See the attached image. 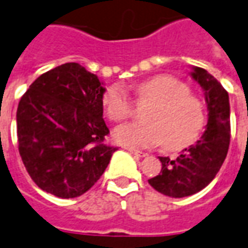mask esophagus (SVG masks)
<instances>
[{
    "label": "esophagus",
    "mask_w": 248,
    "mask_h": 248,
    "mask_svg": "<svg viewBox=\"0 0 248 248\" xmlns=\"http://www.w3.org/2000/svg\"><path fill=\"white\" fill-rule=\"evenodd\" d=\"M129 152V154H132V155L135 156H139V157H143V156H145V154L144 152H140V151H138V149H135V148H125Z\"/></svg>",
    "instance_id": "34e87169"
}]
</instances>
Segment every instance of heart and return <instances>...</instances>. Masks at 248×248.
Masks as SVG:
<instances>
[{
    "instance_id": "b5f03b06",
    "label": "heart",
    "mask_w": 248,
    "mask_h": 248,
    "mask_svg": "<svg viewBox=\"0 0 248 248\" xmlns=\"http://www.w3.org/2000/svg\"><path fill=\"white\" fill-rule=\"evenodd\" d=\"M139 104H151L144 110L145 121L116 128V143L131 148H149L157 144L168 151L188 147L205 125L204 105L189 93L183 81L168 75L154 76L135 88ZM103 108L115 123L132 115V101L120 85H112L103 94Z\"/></svg>"
}]
</instances>
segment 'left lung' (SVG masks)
I'll return each mask as SVG.
<instances>
[{
    "instance_id": "obj_1",
    "label": "left lung",
    "mask_w": 248,
    "mask_h": 248,
    "mask_svg": "<svg viewBox=\"0 0 248 248\" xmlns=\"http://www.w3.org/2000/svg\"><path fill=\"white\" fill-rule=\"evenodd\" d=\"M191 77L204 92L208 120L200 139L176 157H163L159 175L149 179L154 188L171 198H186L211 183L227 156L230 145V100L227 91L208 72L192 66Z\"/></svg>"
}]
</instances>
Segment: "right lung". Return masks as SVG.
I'll return each mask as SVG.
<instances>
[{
	"label": "right lung",
	"mask_w": 248,
	"mask_h": 248,
	"mask_svg": "<svg viewBox=\"0 0 248 248\" xmlns=\"http://www.w3.org/2000/svg\"><path fill=\"white\" fill-rule=\"evenodd\" d=\"M105 88L77 62L44 73L17 108L18 151L31 180L62 199L85 194L117 148L105 145Z\"/></svg>",
	"instance_id": "1"
}]
</instances>
